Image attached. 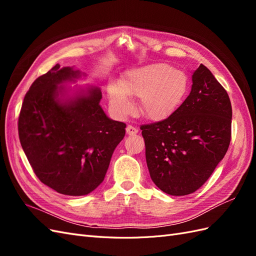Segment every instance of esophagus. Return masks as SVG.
<instances>
[{
    "label": "esophagus",
    "mask_w": 256,
    "mask_h": 256,
    "mask_svg": "<svg viewBox=\"0 0 256 256\" xmlns=\"http://www.w3.org/2000/svg\"><path fill=\"white\" fill-rule=\"evenodd\" d=\"M126 132H127V134H129V136H136V134L138 132V130L136 127H134V126L128 125L127 128H126Z\"/></svg>",
    "instance_id": "esophagus-1"
}]
</instances>
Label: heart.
<instances>
[{
  "label": "heart",
  "instance_id": "b5f03b06",
  "mask_svg": "<svg viewBox=\"0 0 256 256\" xmlns=\"http://www.w3.org/2000/svg\"><path fill=\"white\" fill-rule=\"evenodd\" d=\"M189 90L184 72L164 63L150 64L127 72L120 85L108 88L110 106L120 118L132 110L130 97L140 98L138 110L145 118L160 122L168 118L184 102Z\"/></svg>",
  "mask_w": 256,
  "mask_h": 256
}]
</instances>
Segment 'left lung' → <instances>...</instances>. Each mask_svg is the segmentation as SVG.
Segmentation results:
<instances>
[{
  "label": "left lung",
  "instance_id": "left-lung-1",
  "mask_svg": "<svg viewBox=\"0 0 256 256\" xmlns=\"http://www.w3.org/2000/svg\"><path fill=\"white\" fill-rule=\"evenodd\" d=\"M226 90L200 64L189 96L168 118L141 126L152 180L170 196H187L205 184L230 142Z\"/></svg>",
  "mask_w": 256,
  "mask_h": 256
}]
</instances>
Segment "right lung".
I'll return each mask as SVG.
<instances>
[{
	"instance_id": "obj_1",
	"label": "right lung",
	"mask_w": 256,
	"mask_h": 256,
	"mask_svg": "<svg viewBox=\"0 0 256 256\" xmlns=\"http://www.w3.org/2000/svg\"><path fill=\"white\" fill-rule=\"evenodd\" d=\"M85 74L56 64L37 78L23 100L19 138L40 180L60 194L80 196L104 180L126 124L109 118L96 86H64Z\"/></svg>"
}]
</instances>
